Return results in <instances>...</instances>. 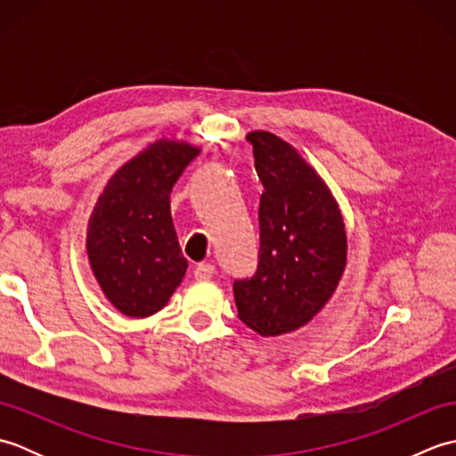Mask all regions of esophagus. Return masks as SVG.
Segmentation results:
<instances>
[{
	"label": "esophagus",
	"mask_w": 456,
	"mask_h": 456,
	"mask_svg": "<svg viewBox=\"0 0 456 456\" xmlns=\"http://www.w3.org/2000/svg\"><path fill=\"white\" fill-rule=\"evenodd\" d=\"M213 274H216V266L209 265V263H201L193 270V276L196 280H209Z\"/></svg>",
	"instance_id": "obj_1"
}]
</instances>
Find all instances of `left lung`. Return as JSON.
Instances as JSON below:
<instances>
[{
    "mask_svg": "<svg viewBox=\"0 0 456 456\" xmlns=\"http://www.w3.org/2000/svg\"><path fill=\"white\" fill-rule=\"evenodd\" d=\"M263 182L260 250L253 278L235 280L239 319L263 337L292 333L322 312L346 266V231L338 203L292 144L250 131Z\"/></svg>",
    "mask_w": 456,
    "mask_h": 456,
    "instance_id": "8db88e82",
    "label": "left lung"
}]
</instances>
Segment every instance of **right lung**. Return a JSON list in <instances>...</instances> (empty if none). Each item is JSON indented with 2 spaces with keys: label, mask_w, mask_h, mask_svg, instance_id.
<instances>
[{
  "label": "right lung",
  "mask_w": 456,
  "mask_h": 456,
  "mask_svg": "<svg viewBox=\"0 0 456 456\" xmlns=\"http://www.w3.org/2000/svg\"><path fill=\"white\" fill-rule=\"evenodd\" d=\"M200 151L186 141H154L113 174L95 201L86 250L103 296L123 315L160 312L186 274L170 191Z\"/></svg>",
  "instance_id": "right-lung-1"
}]
</instances>
